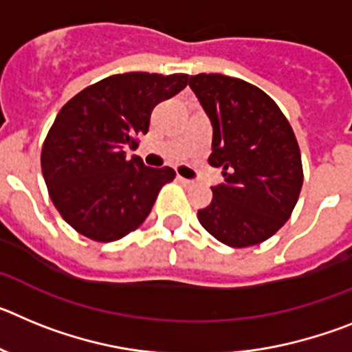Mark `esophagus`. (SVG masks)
<instances>
[{
    "mask_svg": "<svg viewBox=\"0 0 352 352\" xmlns=\"http://www.w3.org/2000/svg\"><path fill=\"white\" fill-rule=\"evenodd\" d=\"M178 182L182 183L183 186H192L194 185V182H192V179H186V178H182V176H178Z\"/></svg>",
    "mask_w": 352,
    "mask_h": 352,
    "instance_id": "34e87169",
    "label": "esophagus"
}]
</instances>
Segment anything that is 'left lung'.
<instances>
[{
    "instance_id": "left-lung-1",
    "label": "left lung",
    "mask_w": 352,
    "mask_h": 352,
    "mask_svg": "<svg viewBox=\"0 0 352 352\" xmlns=\"http://www.w3.org/2000/svg\"><path fill=\"white\" fill-rule=\"evenodd\" d=\"M188 86L213 125L210 166L222 169L201 226L223 245H259L289 220L303 185L300 146L272 96L222 74L190 76Z\"/></svg>"
}]
</instances>
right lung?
I'll return each mask as SVG.
<instances>
[{
    "label": "right lung",
    "instance_id": "obj_1",
    "mask_svg": "<svg viewBox=\"0 0 352 352\" xmlns=\"http://www.w3.org/2000/svg\"><path fill=\"white\" fill-rule=\"evenodd\" d=\"M186 74L129 72L91 84L61 107L42 146V174L65 222L93 241H116L135 231L174 169H153L138 135L149 129L155 105L182 91Z\"/></svg>",
    "mask_w": 352,
    "mask_h": 352
}]
</instances>
